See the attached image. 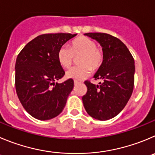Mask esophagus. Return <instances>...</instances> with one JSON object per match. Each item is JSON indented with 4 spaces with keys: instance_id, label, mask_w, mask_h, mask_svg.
Here are the masks:
<instances>
[{
    "instance_id": "34e87169",
    "label": "esophagus",
    "mask_w": 155,
    "mask_h": 155,
    "mask_svg": "<svg viewBox=\"0 0 155 155\" xmlns=\"http://www.w3.org/2000/svg\"><path fill=\"white\" fill-rule=\"evenodd\" d=\"M79 83H80V82H79V81L74 80V84L75 85H78V84H79Z\"/></svg>"
}]
</instances>
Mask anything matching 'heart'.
Here are the masks:
<instances>
[{
    "instance_id": "heart-1",
    "label": "heart",
    "mask_w": 155,
    "mask_h": 155,
    "mask_svg": "<svg viewBox=\"0 0 155 155\" xmlns=\"http://www.w3.org/2000/svg\"><path fill=\"white\" fill-rule=\"evenodd\" d=\"M79 56L81 65L73 66L66 71V76L70 79L81 80L102 65L104 60V52L101 47L95 45V42L86 37H80L72 41L70 47L62 46L57 52V60L63 68H69L72 65L74 56Z\"/></svg>"
}]
</instances>
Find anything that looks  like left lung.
<instances>
[{
    "label": "left lung",
    "mask_w": 155,
    "mask_h": 155,
    "mask_svg": "<svg viewBox=\"0 0 155 155\" xmlns=\"http://www.w3.org/2000/svg\"><path fill=\"white\" fill-rule=\"evenodd\" d=\"M85 35L99 42L104 52V60L94 75L102 79L99 85L85 81L87 92L82 98L87 113L95 119L105 121L122 111L133 92L134 60L127 47L119 39L104 33Z\"/></svg>",
    "instance_id": "obj_1"
}]
</instances>
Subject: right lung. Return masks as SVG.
Masks as SVG:
<instances>
[{
	"instance_id": "obj_1",
	"label": "right lung",
	"mask_w": 155,
	"mask_h": 155,
	"mask_svg": "<svg viewBox=\"0 0 155 155\" xmlns=\"http://www.w3.org/2000/svg\"><path fill=\"white\" fill-rule=\"evenodd\" d=\"M71 34H46L29 42L17 57L15 87L25 110L37 119L49 120L60 115L74 82L62 83L65 72L57 60L59 49L76 37Z\"/></svg>"
}]
</instances>
